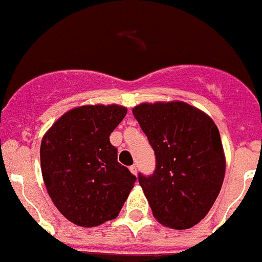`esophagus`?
<instances>
[{"instance_id":"34e87169","label":"esophagus","mask_w":262,"mask_h":262,"mask_svg":"<svg viewBox=\"0 0 262 262\" xmlns=\"http://www.w3.org/2000/svg\"><path fill=\"white\" fill-rule=\"evenodd\" d=\"M129 171L133 172L134 175H138V167H136L135 165H133V166H129Z\"/></svg>"}]
</instances>
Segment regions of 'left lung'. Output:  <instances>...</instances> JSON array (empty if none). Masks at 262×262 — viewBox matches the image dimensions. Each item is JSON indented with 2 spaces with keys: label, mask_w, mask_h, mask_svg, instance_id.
Segmentation results:
<instances>
[{
  "label": "left lung",
  "mask_w": 262,
  "mask_h": 262,
  "mask_svg": "<svg viewBox=\"0 0 262 262\" xmlns=\"http://www.w3.org/2000/svg\"><path fill=\"white\" fill-rule=\"evenodd\" d=\"M155 152V170L138 179L154 217L172 229H189L205 218L225 177L217 126L183 101L136 105L133 110Z\"/></svg>",
  "instance_id": "1"
}]
</instances>
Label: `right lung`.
<instances>
[{"instance_id":"right-lung-1","label":"right lung","mask_w":262,"mask_h":262,"mask_svg":"<svg viewBox=\"0 0 262 262\" xmlns=\"http://www.w3.org/2000/svg\"><path fill=\"white\" fill-rule=\"evenodd\" d=\"M120 105H84L58 119L42 138L41 172L58 211L92 228L116 218L136 177L118 162L110 135L126 116Z\"/></svg>"}]
</instances>
